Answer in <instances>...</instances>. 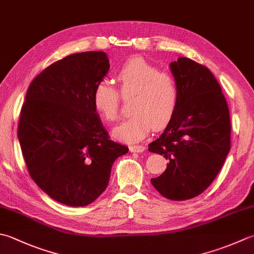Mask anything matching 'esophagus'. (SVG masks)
<instances>
[{
    "label": "esophagus",
    "mask_w": 254,
    "mask_h": 254,
    "mask_svg": "<svg viewBox=\"0 0 254 254\" xmlns=\"http://www.w3.org/2000/svg\"><path fill=\"white\" fill-rule=\"evenodd\" d=\"M130 152H134V153H142L145 151V146L143 145H130Z\"/></svg>",
    "instance_id": "1"
}]
</instances>
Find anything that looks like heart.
Wrapping results in <instances>:
<instances>
[{
  "instance_id": "heart-1",
  "label": "heart",
  "mask_w": 254,
  "mask_h": 254,
  "mask_svg": "<svg viewBox=\"0 0 254 254\" xmlns=\"http://www.w3.org/2000/svg\"><path fill=\"white\" fill-rule=\"evenodd\" d=\"M123 96L134 94L133 116L113 128L118 140L133 143L143 140L152 128L161 130L171 122L178 103V89L172 74L160 71L142 57H133L117 73ZM94 110L107 122L119 119L120 92L108 81H100L92 91Z\"/></svg>"
}]
</instances>
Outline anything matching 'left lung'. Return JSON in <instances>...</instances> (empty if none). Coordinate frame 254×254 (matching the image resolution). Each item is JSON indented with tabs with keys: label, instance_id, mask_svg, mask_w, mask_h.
Wrapping results in <instances>:
<instances>
[{
	"label": "left lung",
	"instance_id": "left-lung-1",
	"mask_svg": "<svg viewBox=\"0 0 254 254\" xmlns=\"http://www.w3.org/2000/svg\"><path fill=\"white\" fill-rule=\"evenodd\" d=\"M178 103L162 135L148 151L170 162L151 183L167 199L186 200L206 190L230 150L229 109L220 84L207 67L180 57L170 64Z\"/></svg>",
	"mask_w": 254,
	"mask_h": 254
}]
</instances>
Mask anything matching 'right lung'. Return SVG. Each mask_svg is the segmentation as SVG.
I'll return each instance as SVG.
<instances>
[{
    "mask_svg": "<svg viewBox=\"0 0 254 254\" xmlns=\"http://www.w3.org/2000/svg\"><path fill=\"white\" fill-rule=\"evenodd\" d=\"M110 69L106 53L72 54L29 84L17 136L32 180L58 202L82 207L106 190L111 167L128 152L110 140L92 91Z\"/></svg>",
    "mask_w": 254,
    "mask_h": 254,
    "instance_id": "right-lung-1",
    "label": "right lung"
}]
</instances>
